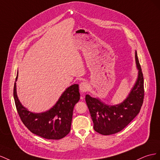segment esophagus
Masks as SVG:
<instances>
[{
    "label": "esophagus",
    "instance_id": "34e87169",
    "mask_svg": "<svg viewBox=\"0 0 160 160\" xmlns=\"http://www.w3.org/2000/svg\"><path fill=\"white\" fill-rule=\"evenodd\" d=\"M79 87H80V90L81 92H86V91L88 90L89 86H88V84L87 83L84 82H81L80 84Z\"/></svg>",
    "mask_w": 160,
    "mask_h": 160
}]
</instances>
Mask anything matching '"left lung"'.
<instances>
[{"instance_id":"left-lung-1","label":"left lung","mask_w":160,"mask_h":160,"mask_svg":"<svg viewBox=\"0 0 160 160\" xmlns=\"http://www.w3.org/2000/svg\"><path fill=\"white\" fill-rule=\"evenodd\" d=\"M135 62L139 70L138 80L122 102L117 105H108L98 98L86 95V102L93 121L94 129L97 133L104 135L117 133L128 125L139 112L143 102L144 82L137 52Z\"/></svg>"}]
</instances>
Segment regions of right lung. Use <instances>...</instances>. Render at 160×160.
Masks as SVG:
<instances>
[{
  "instance_id": "obj_1",
  "label": "right lung",
  "mask_w": 160,
  "mask_h": 160,
  "mask_svg": "<svg viewBox=\"0 0 160 160\" xmlns=\"http://www.w3.org/2000/svg\"><path fill=\"white\" fill-rule=\"evenodd\" d=\"M17 77L18 72L16 81ZM13 96L21 120L31 133L47 139H60L70 133L73 110L80 100L78 84L68 87L51 109L42 113L30 112L22 105L17 95L16 82Z\"/></svg>"
}]
</instances>
